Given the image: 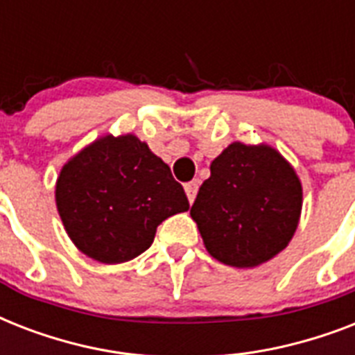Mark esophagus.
Segmentation results:
<instances>
[{
    "mask_svg": "<svg viewBox=\"0 0 355 355\" xmlns=\"http://www.w3.org/2000/svg\"><path fill=\"white\" fill-rule=\"evenodd\" d=\"M184 189H186V195H188L189 202H193L195 195L199 191V180H191V182L184 184Z\"/></svg>",
    "mask_w": 355,
    "mask_h": 355,
    "instance_id": "obj_1",
    "label": "esophagus"
}]
</instances>
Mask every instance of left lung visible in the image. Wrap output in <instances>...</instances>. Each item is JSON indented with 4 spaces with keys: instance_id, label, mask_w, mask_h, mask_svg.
<instances>
[{
    "instance_id": "8db88e82",
    "label": "left lung",
    "mask_w": 355,
    "mask_h": 355,
    "mask_svg": "<svg viewBox=\"0 0 355 355\" xmlns=\"http://www.w3.org/2000/svg\"><path fill=\"white\" fill-rule=\"evenodd\" d=\"M210 173L189 211L206 250L239 269L282 252L302 210V184L289 162L269 145L234 141Z\"/></svg>"
}]
</instances>
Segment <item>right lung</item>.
<instances>
[{
    "mask_svg": "<svg viewBox=\"0 0 355 355\" xmlns=\"http://www.w3.org/2000/svg\"><path fill=\"white\" fill-rule=\"evenodd\" d=\"M55 199L69 239L101 263L145 252L158 225L189 208L169 166L134 134H108L75 155L60 169Z\"/></svg>",
    "mask_w": 355,
    "mask_h": 355,
    "instance_id": "1",
    "label": "right lung"
}]
</instances>
